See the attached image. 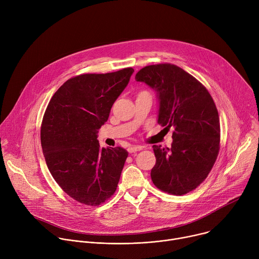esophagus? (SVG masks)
<instances>
[{
	"mask_svg": "<svg viewBox=\"0 0 259 259\" xmlns=\"http://www.w3.org/2000/svg\"><path fill=\"white\" fill-rule=\"evenodd\" d=\"M142 149H143V147H142L141 145H132V146H129V147H128V152H129L130 154H132V153L141 151Z\"/></svg>",
	"mask_w": 259,
	"mask_h": 259,
	"instance_id": "1",
	"label": "esophagus"
}]
</instances>
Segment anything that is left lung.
<instances>
[{
	"label": "left lung",
	"instance_id": "obj_1",
	"mask_svg": "<svg viewBox=\"0 0 259 259\" xmlns=\"http://www.w3.org/2000/svg\"><path fill=\"white\" fill-rule=\"evenodd\" d=\"M135 80L157 92L158 123L174 128L170 149L153 145L157 161L151 171L152 180L166 193L188 194L208 176L219 152L215 103L197 79L174 64L145 66Z\"/></svg>",
	"mask_w": 259,
	"mask_h": 259
}]
</instances>
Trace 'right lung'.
<instances>
[{
  "label": "right lung",
  "instance_id": "obj_1",
  "mask_svg": "<svg viewBox=\"0 0 259 259\" xmlns=\"http://www.w3.org/2000/svg\"><path fill=\"white\" fill-rule=\"evenodd\" d=\"M133 72L127 67L71 78L47 106L41 127L45 161L58 186L79 203L97 206L117 190L128 152L101 147L97 134Z\"/></svg>",
  "mask_w": 259,
  "mask_h": 259
}]
</instances>
